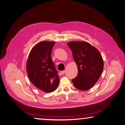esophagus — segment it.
Wrapping results in <instances>:
<instances>
[{
    "label": "esophagus",
    "mask_w": 125,
    "mask_h": 125,
    "mask_svg": "<svg viewBox=\"0 0 125 125\" xmlns=\"http://www.w3.org/2000/svg\"><path fill=\"white\" fill-rule=\"evenodd\" d=\"M65 70H63V71H61V75H63V74H64V73H65Z\"/></svg>",
    "instance_id": "obj_1"
}]
</instances>
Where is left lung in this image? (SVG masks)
Instances as JSON below:
<instances>
[{
    "instance_id": "left-lung-1",
    "label": "left lung",
    "mask_w": 125,
    "mask_h": 125,
    "mask_svg": "<svg viewBox=\"0 0 125 125\" xmlns=\"http://www.w3.org/2000/svg\"><path fill=\"white\" fill-rule=\"evenodd\" d=\"M78 67V73L72 81L75 87L88 90L95 85L102 73L104 62L101 54L96 47L86 42L67 43Z\"/></svg>"
}]
</instances>
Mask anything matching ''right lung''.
<instances>
[{
    "mask_svg": "<svg viewBox=\"0 0 125 125\" xmlns=\"http://www.w3.org/2000/svg\"><path fill=\"white\" fill-rule=\"evenodd\" d=\"M55 42L42 41L31 49L27 61V73L35 87L47 93L57 88L60 78L51 58Z\"/></svg>",
    "mask_w": 125,
    "mask_h": 125,
    "instance_id": "1",
    "label": "right lung"
}]
</instances>
